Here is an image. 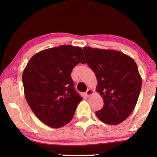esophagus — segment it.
<instances>
[{"instance_id": "1", "label": "esophagus", "mask_w": 157, "mask_h": 157, "mask_svg": "<svg viewBox=\"0 0 157 157\" xmlns=\"http://www.w3.org/2000/svg\"><path fill=\"white\" fill-rule=\"evenodd\" d=\"M94 91L92 89H91V88H89V89L86 92V95L87 96H88V97H89L90 96L92 95L93 94H94Z\"/></svg>"}]
</instances>
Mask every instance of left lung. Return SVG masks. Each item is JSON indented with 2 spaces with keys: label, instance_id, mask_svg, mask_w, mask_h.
I'll return each instance as SVG.
<instances>
[{
  "label": "left lung",
  "instance_id": "1",
  "mask_svg": "<svg viewBox=\"0 0 157 157\" xmlns=\"http://www.w3.org/2000/svg\"><path fill=\"white\" fill-rule=\"evenodd\" d=\"M86 63L94 72L97 91L104 101L96 112L101 121L117 125L131 115L137 103L142 78L134 60L114 50L84 47Z\"/></svg>",
  "mask_w": 157,
  "mask_h": 157
}]
</instances>
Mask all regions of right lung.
I'll return each mask as SVG.
<instances>
[{
	"label": "right lung",
	"mask_w": 157,
	"mask_h": 157,
	"mask_svg": "<svg viewBox=\"0 0 157 157\" xmlns=\"http://www.w3.org/2000/svg\"><path fill=\"white\" fill-rule=\"evenodd\" d=\"M79 63H86L82 48L63 45L38 52L23 70L26 101L35 115L51 128H60L71 121L82 101L71 76Z\"/></svg>",
	"instance_id": "obj_1"
}]
</instances>
